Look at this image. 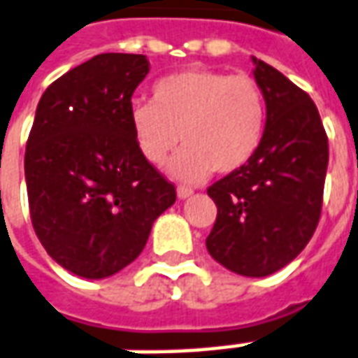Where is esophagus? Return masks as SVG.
<instances>
[{
	"instance_id": "1",
	"label": "esophagus",
	"mask_w": 358,
	"mask_h": 358,
	"mask_svg": "<svg viewBox=\"0 0 358 358\" xmlns=\"http://www.w3.org/2000/svg\"><path fill=\"white\" fill-rule=\"evenodd\" d=\"M176 194H178V199H187V197L192 196L194 192L189 189V187H184V186H180L178 189H176Z\"/></svg>"
}]
</instances>
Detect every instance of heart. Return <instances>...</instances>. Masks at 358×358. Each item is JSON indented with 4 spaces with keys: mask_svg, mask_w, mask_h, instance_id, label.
<instances>
[{
    "mask_svg": "<svg viewBox=\"0 0 358 358\" xmlns=\"http://www.w3.org/2000/svg\"><path fill=\"white\" fill-rule=\"evenodd\" d=\"M129 127L141 157L155 166L182 141L169 172L199 182L211 171L231 174L254 159L266 137V94L250 75L186 69L157 81L153 102L129 106Z\"/></svg>",
    "mask_w": 358,
    "mask_h": 358,
    "instance_id": "b5f03b06",
    "label": "heart"
}]
</instances>
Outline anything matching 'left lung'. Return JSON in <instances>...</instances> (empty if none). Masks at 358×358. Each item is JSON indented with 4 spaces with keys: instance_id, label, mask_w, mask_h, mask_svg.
I'll return each mask as SVG.
<instances>
[{
    "instance_id": "left-lung-1",
    "label": "left lung",
    "mask_w": 358,
    "mask_h": 358,
    "mask_svg": "<svg viewBox=\"0 0 358 358\" xmlns=\"http://www.w3.org/2000/svg\"><path fill=\"white\" fill-rule=\"evenodd\" d=\"M267 102L266 137L254 159L207 189L217 221L205 240L232 273L266 277L308 244L322 213L327 136L318 108L281 71L252 56Z\"/></svg>"
}]
</instances>
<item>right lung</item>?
I'll return each mask as SVG.
<instances>
[{
	"label": "right lung",
	"instance_id": "add662e5",
	"mask_svg": "<svg viewBox=\"0 0 358 358\" xmlns=\"http://www.w3.org/2000/svg\"><path fill=\"white\" fill-rule=\"evenodd\" d=\"M141 54H99L44 91L27 141L24 178L36 236L85 279L129 266L176 189L145 161L129 127Z\"/></svg>",
	"mask_w": 358,
	"mask_h": 358
}]
</instances>
